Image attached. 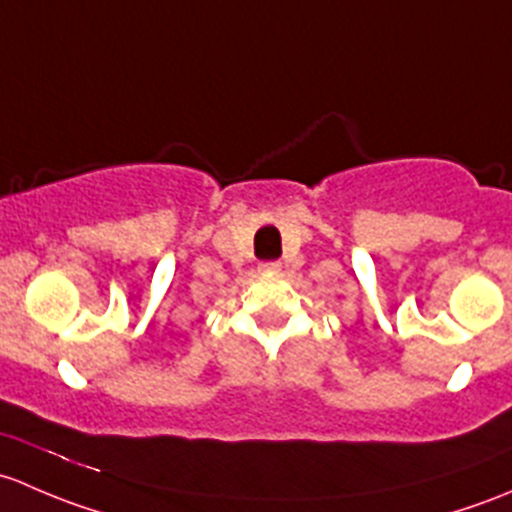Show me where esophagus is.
<instances>
[{
	"label": "esophagus",
	"instance_id": "obj_1",
	"mask_svg": "<svg viewBox=\"0 0 512 512\" xmlns=\"http://www.w3.org/2000/svg\"><path fill=\"white\" fill-rule=\"evenodd\" d=\"M258 271H261V273H278V271H281V263H276V261L261 263V266H258Z\"/></svg>",
	"mask_w": 512,
	"mask_h": 512
}]
</instances>
